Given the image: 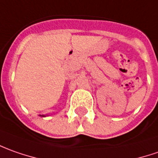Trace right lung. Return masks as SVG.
<instances>
[{"mask_svg":"<svg viewBox=\"0 0 158 158\" xmlns=\"http://www.w3.org/2000/svg\"><path fill=\"white\" fill-rule=\"evenodd\" d=\"M42 116H45V115H42Z\"/></svg>","mask_w":158,"mask_h":158,"instance_id":"add662e5","label":"right lung"}]
</instances>
